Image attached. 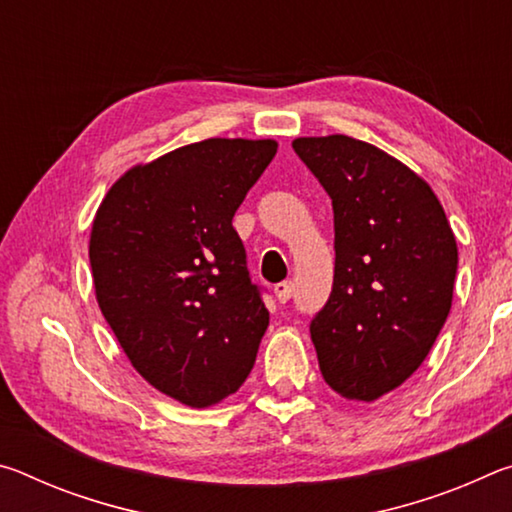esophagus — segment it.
<instances>
[{"label":"esophagus","instance_id":"34e87169","mask_svg":"<svg viewBox=\"0 0 512 512\" xmlns=\"http://www.w3.org/2000/svg\"><path fill=\"white\" fill-rule=\"evenodd\" d=\"M275 298L280 302H287L293 296V282L291 280H284L280 284H275Z\"/></svg>","mask_w":512,"mask_h":512}]
</instances>
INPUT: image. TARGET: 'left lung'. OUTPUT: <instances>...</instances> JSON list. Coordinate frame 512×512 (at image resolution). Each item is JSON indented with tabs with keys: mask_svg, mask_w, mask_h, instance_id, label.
I'll return each instance as SVG.
<instances>
[{
	"mask_svg": "<svg viewBox=\"0 0 512 512\" xmlns=\"http://www.w3.org/2000/svg\"><path fill=\"white\" fill-rule=\"evenodd\" d=\"M293 151L332 198L334 284L309 332L345 400L375 402L427 359L452 309L458 248L443 205L406 164L348 135Z\"/></svg>",
	"mask_w": 512,
	"mask_h": 512,
	"instance_id": "1",
	"label": "left lung"
}]
</instances>
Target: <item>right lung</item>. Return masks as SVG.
Here are the masks:
<instances>
[{"label":"right lung","instance_id":"1","mask_svg":"<svg viewBox=\"0 0 512 512\" xmlns=\"http://www.w3.org/2000/svg\"><path fill=\"white\" fill-rule=\"evenodd\" d=\"M275 153L241 137L180 146L126 171L94 216L103 318L133 368L194 409L239 391L268 327L232 216Z\"/></svg>","mask_w":512,"mask_h":512}]
</instances>
